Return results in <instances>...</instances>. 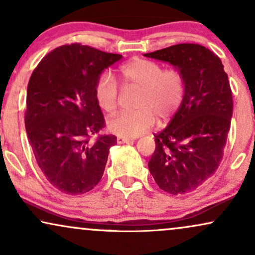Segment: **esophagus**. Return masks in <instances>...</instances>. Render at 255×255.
Wrapping results in <instances>:
<instances>
[{
	"label": "esophagus",
	"instance_id": "1",
	"mask_svg": "<svg viewBox=\"0 0 255 255\" xmlns=\"http://www.w3.org/2000/svg\"><path fill=\"white\" fill-rule=\"evenodd\" d=\"M133 140V138H130V137H124V136H118V138H117V141H118V143H127V142H130V141Z\"/></svg>",
	"mask_w": 255,
	"mask_h": 255
}]
</instances>
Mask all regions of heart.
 <instances>
[{
    "label": "heart",
    "mask_w": 255,
    "mask_h": 255,
    "mask_svg": "<svg viewBox=\"0 0 255 255\" xmlns=\"http://www.w3.org/2000/svg\"><path fill=\"white\" fill-rule=\"evenodd\" d=\"M125 85L141 89L137 111L121 112L108 120V129L124 137H135L149 129L155 122L168 120L181 106L186 93L185 77L179 69L163 67L155 61L133 59L120 68ZM95 99L106 113L115 112L119 105V87L109 73L99 76Z\"/></svg>",
    "instance_id": "heart-1"
}]
</instances>
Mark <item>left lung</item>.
Here are the masks:
<instances>
[{
  "mask_svg": "<svg viewBox=\"0 0 255 255\" xmlns=\"http://www.w3.org/2000/svg\"><path fill=\"white\" fill-rule=\"evenodd\" d=\"M144 56L169 62L182 73L185 98L172 121L155 136L148 168L157 186L173 195L192 192L220 165L233 114L227 74L218 55L180 43Z\"/></svg>",
  "mask_w": 255,
  "mask_h": 255,
  "instance_id": "8db88e82",
  "label": "left lung"
}]
</instances>
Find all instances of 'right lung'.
<instances>
[{"label": "right lung", "instance_id": "1", "mask_svg": "<svg viewBox=\"0 0 255 255\" xmlns=\"http://www.w3.org/2000/svg\"><path fill=\"white\" fill-rule=\"evenodd\" d=\"M80 43L47 54L27 88L25 130L36 162L55 188L83 194L104 175L115 135H101L106 122L95 99L102 70L121 59ZM97 137L94 141L91 137Z\"/></svg>", "mask_w": 255, "mask_h": 255}]
</instances>
